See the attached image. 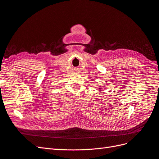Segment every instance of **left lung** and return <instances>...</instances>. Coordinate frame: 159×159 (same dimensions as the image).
Masks as SVG:
<instances>
[{
  "instance_id": "obj_1",
  "label": "left lung",
  "mask_w": 159,
  "mask_h": 159,
  "mask_svg": "<svg viewBox=\"0 0 159 159\" xmlns=\"http://www.w3.org/2000/svg\"><path fill=\"white\" fill-rule=\"evenodd\" d=\"M99 89H100V88H99Z\"/></svg>"
}]
</instances>
